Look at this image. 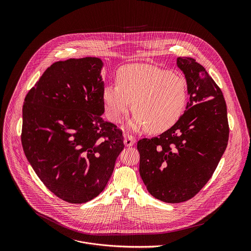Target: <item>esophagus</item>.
<instances>
[{
    "mask_svg": "<svg viewBox=\"0 0 251 251\" xmlns=\"http://www.w3.org/2000/svg\"><path fill=\"white\" fill-rule=\"evenodd\" d=\"M124 143L126 146V147H131L133 146L135 143V138L131 135H128V134H125V140H124Z\"/></svg>",
    "mask_w": 251,
    "mask_h": 251,
    "instance_id": "obj_1",
    "label": "esophagus"
}]
</instances>
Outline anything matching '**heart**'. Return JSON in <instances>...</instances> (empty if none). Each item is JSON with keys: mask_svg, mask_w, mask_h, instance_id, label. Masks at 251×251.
<instances>
[{"mask_svg": "<svg viewBox=\"0 0 251 251\" xmlns=\"http://www.w3.org/2000/svg\"><path fill=\"white\" fill-rule=\"evenodd\" d=\"M102 100L108 118L121 123L130 111L136 113L129 126L153 132L171 128L182 115L187 101L185 80L176 73L151 65H129L117 73V85L107 84Z\"/></svg>", "mask_w": 251, "mask_h": 251, "instance_id": "obj_1", "label": "heart"}]
</instances>
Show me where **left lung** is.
<instances>
[{
	"label": "left lung",
	"instance_id": "8db88e82",
	"mask_svg": "<svg viewBox=\"0 0 251 251\" xmlns=\"http://www.w3.org/2000/svg\"><path fill=\"white\" fill-rule=\"evenodd\" d=\"M189 100L179 121L151 139L138 141L139 173L148 191L166 203L194 197L211 179L229 138L222 92L194 59L177 58Z\"/></svg>",
	"mask_w": 251,
	"mask_h": 251
}]
</instances>
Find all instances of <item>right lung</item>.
Wrapping results in <instances>:
<instances>
[{
	"instance_id": "1",
	"label": "right lung",
	"mask_w": 251,
	"mask_h": 251,
	"mask_svg": "<svg viewBox=\"0 0 251 251\" xmlns=\"http://www.w3.org/2000/svg\"><path fill=\"white\" fill-rule=\"evenodd\" d=\"M103 63H54L27 94L21 142L37 177L57 197L86 203L105 188L124 149L121 129L102 119Z\"/></svg>"
}]
</instances>
